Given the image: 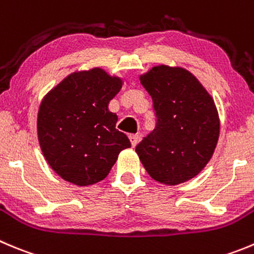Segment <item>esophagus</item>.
I'll return each instance as SVG.
<instances>
[{
  "mask_svg": "<svg viewBox=\"0 0 254 254\" xmlns=\"http://www.w3.org/2000/svg\"><path fill=\"white\" fill-rule=\"evenodd\" d=\"M139 138H140V136H139L138 134H130V135H129L130 143H131L132 146H135V145H136V144H138Z\"/></svg>",
  "mask_w": 254,
  "mask_h": 254,
  "instance_id": "34e87169",
  "label": "esophagus"
}]
</instances>
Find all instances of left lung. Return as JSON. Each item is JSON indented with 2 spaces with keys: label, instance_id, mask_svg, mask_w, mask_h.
Listing matches in <instances>:
<instances>
[{
  "label": "left lung",
  "instance_id": "8db88e82",
  "mask_svg": "<svg viewBox=\"0 0 254 254\" xmlns=\"http://www.w3.org/2000/svg\"><path fill=\"white\" fill-rule=\"evenodd\" d=\"M153 99L156 127L136 145L154 181L177 186L204 169L219 138L214 100L190 71L158 65L139 76Z\"/></svg>",
  "mask_w": 254,
  "mask_h": 254
}]
</instances>
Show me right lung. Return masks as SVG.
Listing matches in <instances>:
<instances>
[{"instance_id": "obj_1", "label": "right lung", "mask_w": 254, "mask_h": 254, "mask_svg": "<svg viewBox=\"0 0 254 254\" xmlns=\"http://www.w3.org/2000/svg\"><path fill=\"white\" fill-rule=\"evenodd\" d=\"M122 77L100 67L75 71L50 90L37 114V136L52 170L79 187L105 179L129 139L116 129L109 103L122 89Z\"/></svg>"}]
</instances>
